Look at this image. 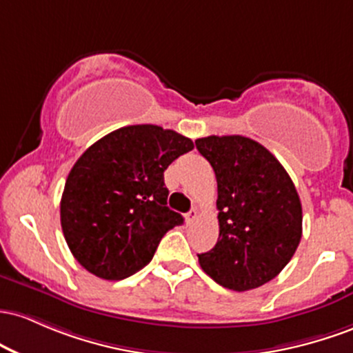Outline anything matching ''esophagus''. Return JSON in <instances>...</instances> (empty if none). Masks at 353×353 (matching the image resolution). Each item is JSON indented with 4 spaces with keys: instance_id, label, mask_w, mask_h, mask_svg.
<instances>
[{
    "instance_id": "esophagus-1",
    "label": "esophagus",
    "mask_w": 353,
    "mask_h": 353,
    "mask_svg": "<svg viewBox=\"0 0 353 353\" xmlns=\"http://www.w3.org/2000/svg\"><path fill=\"white\" fill-rule=\"evenodd\" d=\"M196 216H198V210L192 208L187 215H185V220H187V223H193V221L196 220Z\"/></svg>"
}]
</instances>
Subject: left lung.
Here are the masks:
<instances>
[{
  "instance_id": "8db88e82",
  "label": "left lung",
  "mask_w": 353,
  "mask_h": 353,
  "mask_svg": "<svg viewBox=\"0 0 353 353\" xmlns=\"http://www.w3.org/2000/svg\"><path fill=\"white\" fill-rule=\"evenodd\" d=\"M195 145L212 165L219 187V241L198 255L200 267L230 290L270 282L302 239V203L294 181L252 138L212 134Z\"/></svg>"
}]
</instances>
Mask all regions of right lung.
Here are the masks:
<instances>
[{
    "label": "right lung",
    "instance_id": "obj_1",
    "mask_svg": "<svg viewBox=\"0 0 353 353\" xmlns=\"http://www.w3.org/2000/svg\"><path fill=\"white\" fill-rule=\"evenodd\" d=\"M193 150L183 134L157 125H132L93 143L71 168L59 215L71 253L105 280L133 275L155 255L183 216L166 207L163 172Z\"/></svg>",
    "mask_w": 353,
    "mask_h": 353
}]
</instances>
